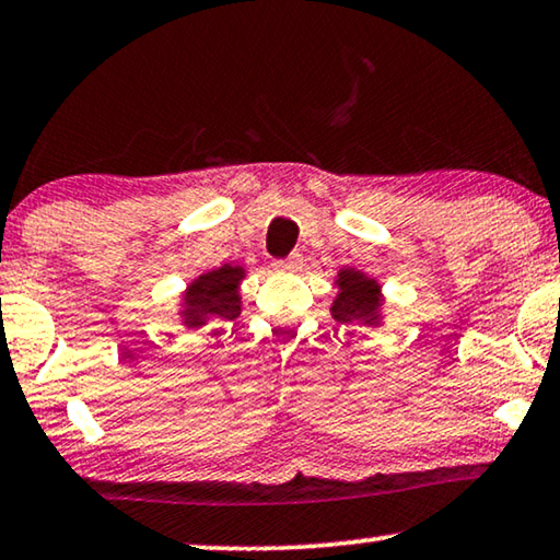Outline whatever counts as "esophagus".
Segmentation results:
<instances>
[{"mask_svg": "<svg viewBox=\"0 0 560 560\" xmlns=\"http://www.w3.org/2000/svg\"><path fill=\"white\" fill-rule=\"evenodd\" d=\"M302 264H304V256L302 254H291L287 258H281V261H277V269H281V271H299V269H302Z\"/></svg>", "mask_w": 560, "mask_h": 560, "instance_id": "1", "label": "esophagus"}]
</instances>
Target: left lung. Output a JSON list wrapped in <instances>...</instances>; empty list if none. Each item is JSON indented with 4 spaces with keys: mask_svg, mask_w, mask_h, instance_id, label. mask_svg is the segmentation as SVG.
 Returning <instances> with one entry per match:
<instances>
[{
    "mask_svg": "<svg viewBox=\"0 0 560 560\" xmlns=\"http://www.w3.org/2000/svg\"><path fill=\"white\" fill-rule=\"evenodd\" d=\"M339 296L331 304V316L339 324L352 322H377L380 308V287L377 281L364 277L354 269L339 271Z\"/></svg>",
    "mask_w": 560,
    "mask_h": 560,
    "instance_id": "obj_1",
    "label": "left lung"
}]
</instances>
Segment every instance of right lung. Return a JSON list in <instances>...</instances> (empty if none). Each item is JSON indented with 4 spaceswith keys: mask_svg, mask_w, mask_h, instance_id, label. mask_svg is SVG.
I'll list each match as a JSON object with an SVG mask.
<instances>
[{
    "mask_svg": "<svg viewBox=\"0 0 560 560\" xmlns=\"http://www.w3.org/2000/svg\"><path fill=\"white\" fill-rule=\"evenodd\" d=\"M244 279V269L238 266H221L208 271L190 283L186 291V327H200L206 319H236L241 314L238 281Z\"/></svg>",
    "mask_w": 560,
    "mask_h": 560,
    "instance_id": "obj_1",
    "label": "right lung"
}]
</instances>
